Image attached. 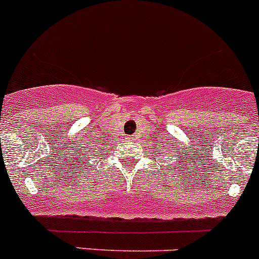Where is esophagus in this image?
I'll use <instances>...</instances> for the list:
<instances>
[{
  "label": "esophagus",
  "mask_w": 259,
  "mask_h": 259,
  "mask_svg": "<svg viewBox=\"0 0 259 259\" xmlns=\"http://www.w3.org/2000/svg\"><path fill=\"white\" fill-rule=\"evenodd\" d=\"M135 139H136V137H135V136H128L127 137L128 141H135Z\"/></svg>",
  "instance_id": "obj_1"
}]
</instances>
